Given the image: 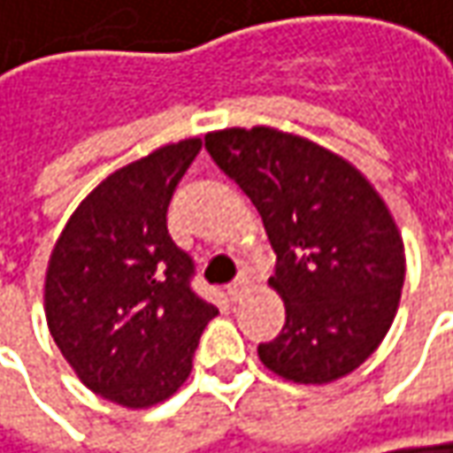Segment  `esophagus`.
I'll return each instance as SVG.
<instances>
[{"label": "esophagus", "instance_id": "1", "mask_svg": "<svg viewBox=\"0 0 453 453\" xmlns=\"http://www.w3.org/2000/svg\"><path fill=\"white\" fill-rule=\"evenodd\" d=\"M249 289H251V274H249V272H241L238 280L227 284V297H230L233 303H238V300H243V295H246Z\"/></svg>", "mask_w": 453, "mask_h": 453}]
</instances>
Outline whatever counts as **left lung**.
Instances as JSON below:
<instances>
[{"mask_svg":"<svg viewBox=\"0 0 453 453\" xmlns=\"http://www.w3.org/2000/svg\"><path fill=\"white\" fill-rule=\"evenodd\" d=\"M204 148L256 204L277 253L287 320L258 359L300 385H326L374 354L405 281V249L377 189L349 161L274 127H227Z\"/></svg>","mask_w":453,"mask_h":453,"instance_id":"left-lung-1","label":"left lung"}]
</instances>
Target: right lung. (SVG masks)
I'll list each match as a JSON object with an SVG mask.
<instances>
[{
	"label": "right lung",
	"mask_w": 453,
	"mask_h": 453,
	"mask_svg": "<svg viewBox=\"0 0 453 453\" xmlns=\"http://www.w3.org/2000/svg\"><path fill=\"white\" fill-rule=\"evenodd\" d=\"M200 138L158 148L110 173L68 218L48 261L45 320L92 392L148 408L192 372L218 307L192 289L195 261L169 235L176 184Z\"/></svg>",
	"instance_id": "obj_1"
}]
</instances>
